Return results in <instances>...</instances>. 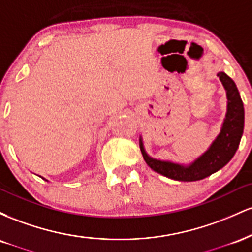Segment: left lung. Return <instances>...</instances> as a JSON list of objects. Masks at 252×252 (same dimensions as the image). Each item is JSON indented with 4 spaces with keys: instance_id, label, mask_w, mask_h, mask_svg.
<instances>
[{
    "instance_id": "left-lung-1",
    "label": "left lung",
    "mask_w": 252,
    "mask_h": 252,
    "mask_svg": "<svg viewBox=\"0 0 252 252\" xmlns=\"http://www.w3.org/2000/svg\"><path fill=\"white\" fill-rule=\"evenodd\" d=\"M217 76L226 90L227 97L226 116L219 135L204 154L187 166L150 158L140 137V148L144 161L156 173L178 181L201 180L221 169L236 154L244 130V106L235 82L224 72H219Z\"/></svg>"
}]
</instances>
